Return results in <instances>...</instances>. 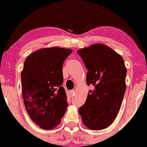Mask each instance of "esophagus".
Returning a JSON list of instances; mask_svg holds the SVG:
<instances>
[{
  "mask_svg": "<svg viewBox=\"0 0 147 147\" xmlns=\"http://www.w3.org/2000/svg\"><path fill=\"white\" fill-rule=\"evenodd\" d=\"M75 90H70V95L72 96V95H75Z\"/></svg>",
  "mask_w": 147,
  "mask_h": 147,
  "instance_id": "34e87169",
  "label": "esophagus"
}]
</instances>
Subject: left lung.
<instances>
[{
    "label": "left lung",
    "instance_id": "left-lung-1",
    "mask_svg": "<svg viewBox=\"0 0 147 147\" xmlns=\"http://www.w3.org/2000/svg\"><path fill=\"white\" fill-rule=\"evenodd\" d=\"M86 68L89 90L85 104L79 109L84 124L94 131L107 128L117 117L126 91V68L121 55L102 43L79 49Z\"/></svg>",
    "mask_w": 147,
    "mask_h": 147
}]
</instances>
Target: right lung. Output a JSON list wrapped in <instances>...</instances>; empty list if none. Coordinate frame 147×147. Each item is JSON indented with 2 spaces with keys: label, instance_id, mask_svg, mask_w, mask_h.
I'll use <instances>...</instances> for the list:
<instances>
[{
  "label": "right lung",
  "instance_id": "1",
  "mask_svg": "<svg viewBox=\"0 0 147 147\" xmlns=\"http://www.w3.org/2000/svg\"><path fill=\"white\" fill-rule=\"evenodd\" d=\"M72 52L68 48H42L26 58L21 72L22 97L27 113L41 129L60 124L68 108L63 87V61Z\"/></svg>",
  "mask_w": 147,
  "mask_h": 147
}]
</instances>
